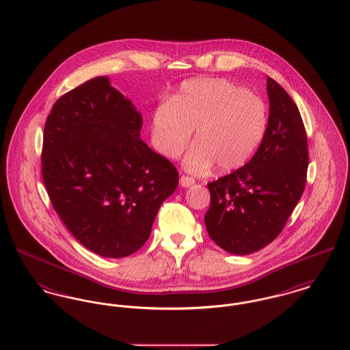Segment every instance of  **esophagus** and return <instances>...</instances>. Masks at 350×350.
<instances>
[{"label": "esophagus", "instance_id": "1", "mask_svg": "<svg viewBox=\"0 0 350 350\" xmlns=\"http://www.w3.org/2000/svg\"><path fill=\"white\" fill-rule=\"evenodd\" d=\"M180 183H181L183 187H189V186H191V185L196 183V180H194L193 177H189V176H181Z\"/></svg>", "mask_w": 350, "mask_h": 350}]
</instances>
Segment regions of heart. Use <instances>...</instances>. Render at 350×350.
I'll list each match as a JSON object with an SVG mask.
<instances>
[{
  "mask_svg": "<svg viewBox=\"0 0 350 350\" xmlns=\"http://www.w3.org/2000/svg\"><path fill=\"white\" fill-rule=\"evenodd\" d=\"M269 123L265 102L224 79H193L152 118V143L167 159H177L190 142L185 167L202 173L217 165L228 173L244 167L262 143Z\"/></svg>",
  "mask_w": 350,
  "mask_h": 350,
  "instance_id": "b5f03b06",
  "label": "heart"
}]
</instances>
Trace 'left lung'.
I'll list each match as a JSON object with an SVG mask.
<instances>
[{
  "label": "left lung",
  "instance_id": "8db88e82",
  "mask_svg": "<svg viewBox=\"0 0 350 350\" xmlns=\"http://www.w3.org/2000/svg\"><path fill=\"white\" fill-rule=\"evenodd\" d=\"M269 123L244 167L207 183L211 202L204 215L210 237L221 250L245 256L262 250L283 230L304 191L307 133L295 102L267 77Z\"/></svg>",
  "mask_w": 350,
  "mask_h": 350
}]
</instances>
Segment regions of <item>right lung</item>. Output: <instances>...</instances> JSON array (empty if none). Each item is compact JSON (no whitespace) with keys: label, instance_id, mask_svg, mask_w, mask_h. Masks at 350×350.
I'll list each match as a JSON object with an SVG mask.
<instances>
[{"label":"right lung","instance_id":"1","mask_svg":"<svg viewBox=\"0 0 350 350\" xmlns=\"http://www.w3.org/2000/svg\"><path fill=\"white\" fill-rule=\"evenodd\" d=\"M142 114L105 76L55 102L43 133L51 203L85 248L127 257L148 240L178 172L140 139Z\"/></svg>","mask_w":350,"mask_h":350}]
</instances>
